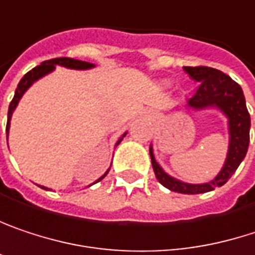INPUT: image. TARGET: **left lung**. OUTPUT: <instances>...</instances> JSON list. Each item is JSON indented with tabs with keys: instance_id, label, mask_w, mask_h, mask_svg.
Here are the masks:
<instances>
[{
	"instance_id": "8db88e82",
	"label": "left lung",
	"mask_w": 255,
	"mask_h": 255,
	"mask_svg": "<svg viewBox=\"0 0 255 255\" xmlns=\"http://www.w3.org/2000/svg\"><path fill=\"white\" fill-rule=\"evenodd\" d=\"M185 72L200 82L195 94L186 100L185 107L191 112L200 113L204 110H217L228 120V152L220 172L214 179L204 183H188L170 176L157 163L154 157L152 143L149 145V157L157 180L167 189L179 194H204L217 186H223L237 172L239 164L247 155L250 143L251 119L247 110L245 97L242 88L232 78L220 70L211 67H183Z\"/></svg>"
}]
</instances>
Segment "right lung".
<instances>
[{"mask_svg":"<svg viewBox=\"0 0 255 255\" xmlns=\"http://www.w3.org/2000/svg\"><path fill=\"white\" fill-rule=\"evenodd\" d=\"M55 66H61V67H66V69H72V70H89V69H94L95 67V64H92V63H88V61H82V60H75V58H69V57H60V58H52V60H47V61H44V63H41L39 66H36L35 69H32L30 72H27L21 80L18 82V85H17L16 88V92H14V98H13V101L10 103V107H8V116H7V129H5V132H7V138H8V133H10V122H11V117H13V113L17 109V106H18V103H20V100H21V97L26 94V91L35 83V82H38L39 79H42L44 76H47L49 73H52L54 70H55ZM126 133L128 132H125L119 139H117V142H116V146L119 145V143L123 141V138L126 136ZM110 170V169H109ZM109 170L104 173V175L101 176V177H98L94 183H97V182H100V180H103L107 173H109ZM94 183H91V185H94ZM89 185V186H91ZM41 186V185H39ZM41 188H44V189H49L47 186H41Z\"/></svg>","mask_w":255,"mask_h":255,"instance_id":"add662e5","label":"right lung"}]
</instances>
